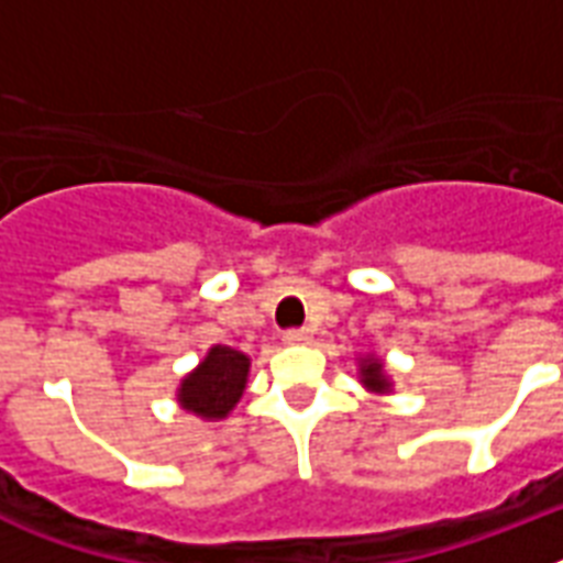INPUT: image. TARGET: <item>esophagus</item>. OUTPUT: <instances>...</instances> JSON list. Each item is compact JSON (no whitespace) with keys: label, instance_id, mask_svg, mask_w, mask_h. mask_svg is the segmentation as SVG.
<instances>
[{"label":"esophagus","instance_id":"esophagus-1","mask_svg":"<svg viewBox=\"0 0 563 563\" xmlns=\"http://www.w3.org/2000/svg\"><path fill=\"white\" fill-rule=\"evenodd\" d=\"M309 339H312L309 330H289V333H283V344H289V347H295V344H309Z\"/></svg>","mask_w":563,"mask_h":563}]
</instances>
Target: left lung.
<instances>
[{"label":"left lung","instance_id":"obj_1","mask_svg":"<svg viewBox=\"0 0 563 563\" xmlns=\"http://www.w3.org/2000/svg\"><path fill=\"white\" fill-rule=\"evenodd\" d=\"M356 371H360V383L365 391L371 394H391L394 391V379L385 371V362L376 356V353H368V356H356Z\"/></svg>","mask_w":563,"mask_h":563}]
</instances>
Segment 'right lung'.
Wrapping results in <instances>:
<instances>
[{
  "label": "right lung",
  "mask_w": 563,
  "mask_h": 563,
  "mask_svg": "<svg viewBox=\"0 0 563 563\" xmlns=\"http://www.w3.org/2000/svg\"><path fill=\"white\" fill-rule=\"evenodd\" d=\"M247 374H251V356L228 344H212L207 356L180 379L175 391L178 406L210 423L224 420L242 400Z\"/></svg>",
  "instance_id": "right-lung-1"
}]
</instances>
